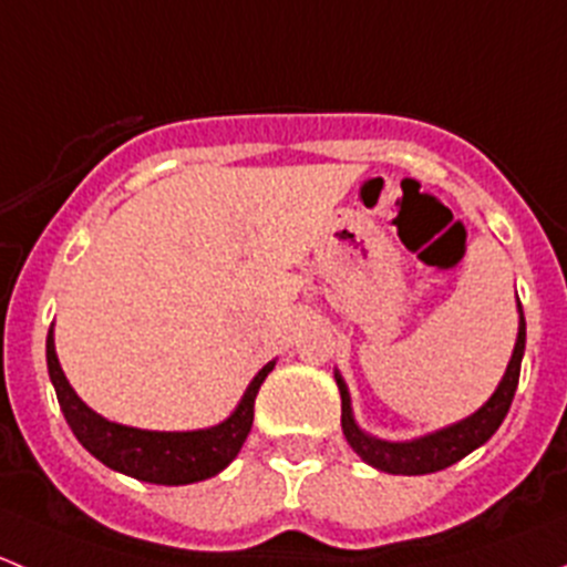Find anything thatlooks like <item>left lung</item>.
<instances>
[{"mask_svg":"<svg viewBox=\"0 0 567 567\" xmlns=\"http://www.w3.org/2000/svg\"><path fill=\"white\" fill-rule=\"evenodd\" d=\"M516 346H513V357L511 362H507V370L505 375H502L499 386H496L494 394H491L474 414H468L466 420L453 422V425L447 427H439V431L425 433V436L405 439V442H390V439H379L373 436V433L364 431V427H359L351 409V392H348L346 379L340 375V370H334L337 390H340L342 400V433H346L353 453H357L364 463H370L373 468H379V472L409 474L411 477V474L442 472V468L453 466V463L466 458L468 453L483 447V444L499 431L502 420H505L507 411H511L513 394H516L518 386V373H522L524 346H527V320H524L522 301H516Z\"/></svg>","mask_w":567,"mask_h":567,"instance_id":"1","label":"left lung"}]
</instances>
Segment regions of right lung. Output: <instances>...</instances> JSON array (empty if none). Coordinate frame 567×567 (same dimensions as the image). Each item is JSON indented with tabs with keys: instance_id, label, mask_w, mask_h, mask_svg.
<instances>
[{
	"instance_id": "obj_1",
	"label": "right lung",
	"mask_w": 567,
	"mask_h": 567,
	"mask_svg": "<svg viewBox=\"0 0 567 567\" xmlns=\"http://www.w3.org/2000/svg\"><path fill=\"white\" fill-rule=\"evenodd\" d=\"M45 364H49V379L54 384L62 414L73 436L90 455H95L114 472L128 474L142 483L188 485L216 477L241 453L251 431V420H255L257 390L274 370L277 359L257 370L227 420L210 427H197V431H145V427L120 425L90 409L62 373L54 348V326L45 337Z\"/></svg>"
}]
</instances>
